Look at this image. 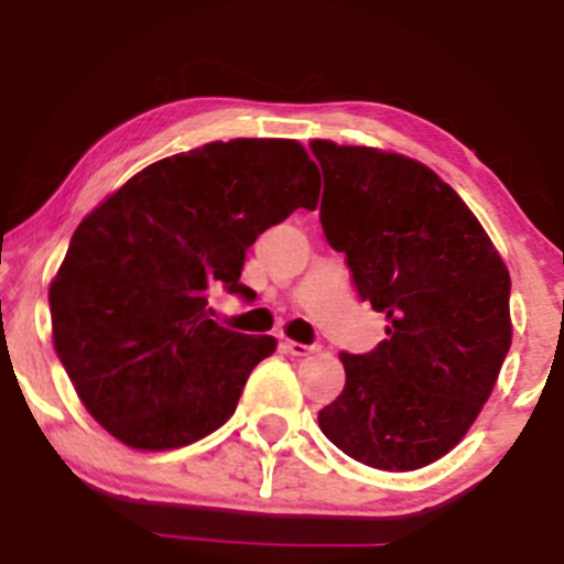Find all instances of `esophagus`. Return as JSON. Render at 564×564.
Returning <instances> with one entry per match:
<instances>
[{
    "label": "esophagus",
    "mask_w": 564,
    "mask_h": 564,
    "mask_svg": "<svg viewBox=\"0 0 564 564\" xmlns=\"http://www.w3.org/2000/svg\"><path fill=\"white\" fill-rule=\"evenodd\" d=\"M283 349H286L289 355H294V358H304V355H310V352H315V345H302V341H294V339H286L283 341Z\"/></svg>",
    "instance_id": "34e87169"
}]
</instances>
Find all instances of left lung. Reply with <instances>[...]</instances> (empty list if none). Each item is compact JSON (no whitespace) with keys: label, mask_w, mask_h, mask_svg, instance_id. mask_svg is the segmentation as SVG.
Masks as SVG:
<instances>
[{"label":"left lung","mask_w":564,"mask_h":564,"mask_svg":"<svg viewBox=\"0 0 564 564\" xmlns=\"http://www.w3.org/2000/svg\"><path fill=\"white\" fill-rule=\"evenodd\" d=\"M321 225L360 300L387 315L371 352H341L345 390L318 424L355 462L411 471L462 443L511 345L509 270L430 166L364 145L310 142Z\"/></svg>","instance_id":"8db88e82"}]
</instances>
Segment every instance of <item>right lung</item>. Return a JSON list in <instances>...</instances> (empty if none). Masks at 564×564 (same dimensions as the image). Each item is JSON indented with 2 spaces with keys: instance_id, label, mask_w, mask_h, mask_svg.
<instances>
[{
  "instance_id": "right-lung-1",
  "label": "right lung",
  "mask_w": 564,
  "mask_h": 564,
  "mask_svg": "<svg viewBox=\"0 0 564 564\" xmlns=\"http://www.w3.org/2000/svg\"><path fill=\"white\" fill-rule=\"evenodd\" d=\"M318 196L300 142L238 138L145 166L82 219L50 313L57 358L102 430L170 451L228 422L275 339L219 326L209 300L249 294L246 249Z\"/></svg>"
}]
</instances>
